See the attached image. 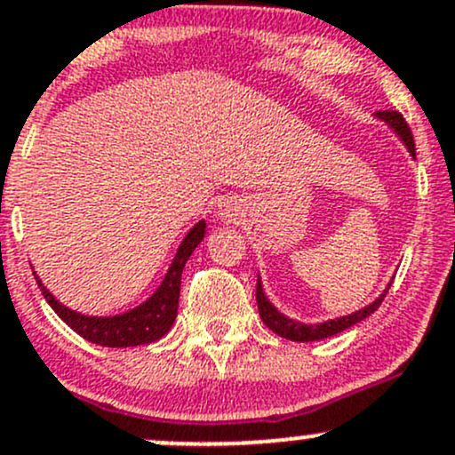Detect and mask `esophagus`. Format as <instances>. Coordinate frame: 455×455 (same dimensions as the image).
Instances as JSON below:
<instances>
[{"mask_svg": "<svg viewBox=\"0 0 455 455\" xmlns=\"http://www.w3.org/2000/svg\"><path fill=\"white\" fill-rule=\"evenodd\" d=\"M227 215H228V213H227Z\"/></svg>", "mask_w": 455, "mask_h": 455, "instance_id": "obj_1", "label": "esophagus"}]
</instances>
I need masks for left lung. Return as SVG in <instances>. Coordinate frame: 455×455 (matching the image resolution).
I'll use <instances>...</instances> for the list:
<instances>
[{
  "instance_id": "1",
  "label": "left lung",
  "mask_w": 455,
  "mask_h": 455,
  "mask_svg": "<svg viewBox=\"0 0 455 455\" xmlns=\"http://www.w3.org/2000/svg\"><path fill=\"white\" fill-rule=\"evenodd\" d=\"M377 117L384 119V122H388V126L401 137V141L405 143V148L410 150V155L417 156L412 131H410V126H408V122H405L403 115H401L399 111H379L377 113ZM388 288H386V291L379 296V299L372 300L371 305H366V307L360 309V312L342 315V318H336V320H327V323H320V324H303V323H296V320L288 318V315H283L281 312H276L275 305L266 299L264 288H261V281L257 279V307H259V315H261V320L266 323V327L272 329L275 333H279L281 338H285V340H294V342H312V340H323V338H329V336H336V333H340V331H344V329H348V327H353V324L360 323V320L368 318V315L379 307L381 300H384V296L388 294Z\"/></svg>"
}]
</instances>
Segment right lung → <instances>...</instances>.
Returning <instances> with one entry per match:
<instances>
[{
  "label": "right lung",
  "mask_w": 455,
  "mask_h": 455,
  "mask_svg": "<svg viewBox=\"0 0 455 455\" xmlns=\"http://www.w3.org/2000/svg\"><path fill=\"white\" fill-rule=\"evenodd\" d=\"M204 237V222L200 220L194 228L185 235L183 243L176 251L174 261H172L170 270H167L164 283L159 285V290L140 305V307L131 309L126 314L111 315V318H95V315H83L74 309L60 305L54 296L43 288V283L35 275L38 288H41L43 296L50 303V307L59 314V318L63 323L69 324L78 336H83L84 340L100 344V347H111V348H122V347H140V344H150L159 338H164L170 327L174 324L176 312H179V296H180V275H183V267L188 264L189 255L194 252V248L203 242Z\"/></svg>",
  "instance_id": "right-lung-1"
}]
</instances>
